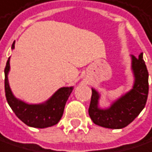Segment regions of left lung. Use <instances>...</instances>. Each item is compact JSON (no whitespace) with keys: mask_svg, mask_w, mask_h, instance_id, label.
<instances>
[{"mask_svg":"<svg viewBox=\"0 0 152 152\" xmlns=\"http://www.w3.org/2000/svg\"><path fill=\"white\" fill-rule=\"evenodd\" d=\"M131 69L135 78L132 89L107 108L99 107L100 94L92 88L88 113L94 124L107 129H123L141 113L146 104L149 92V73L142 53H140L138 58L131 56Z\"/></svg>","mask_w":152,"mask_h":152,"instance_id":"left-lung-1","label":"left lung"}]
</instances>
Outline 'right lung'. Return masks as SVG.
<instances>
[{
  "instance_id": "right-lung-1",
  "label": "right lung",
  "mask_w": 152,
  "mask_h": 152,
  "mask_svg": "<svg viewBox=\"0 0 152 152\" xmlns=\"http://www.w3.org/2000/svg\"><path fill=\"white\" fill-rule=\"evenodd\" d=\"M15 48V43L12 49ZM10 58H9L5 73V94L7 102L15 114V115L26 125L33 128L44 129L57 124L61 119L67 100L72 92V86H64L59 88L54 94L44 103L28 104L15 97L10 89L8 74L10 72Z\"/></svg>"
}]
</instances>
